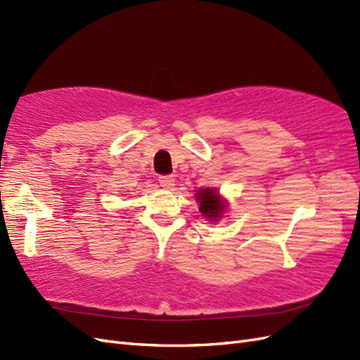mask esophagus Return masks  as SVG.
<instances>
[{"label":"esophagus","mask_w":360,"mask_h":360,"mask_svg":"<svg viewBox=\"0 0 360 360\" xmlns=\"http://www.w3.org/2000/svg\"><path fill=\"white\" fill-rule=\"evenodd\" d=\"M159 183L163 189H172L174 184H176V179L172 176H160Z\"/></svg>","instance_id":"1"}]
</instances>
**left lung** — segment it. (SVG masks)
Masks as SVG:
<instances>
[{"mask_svg": "<svg viewBox=\"0 0 360 360\" xmlns=\"http://www.w3.org/2000/svg\"><path fill=\"white\" fill-rule=\"evenodd\" d=\"M195 200L200 202V212L202 213V216L210 221L221 219L222 213L226 209V202L221 198L219 192L216 189H200L197 191V197H195Z\"/></svg>", "mask_w": 360, "mask_h": 360, "instance_id": "1", "label": "left lung"}]
</instances>
